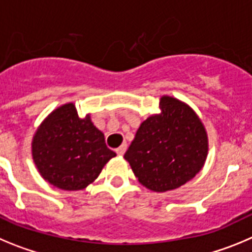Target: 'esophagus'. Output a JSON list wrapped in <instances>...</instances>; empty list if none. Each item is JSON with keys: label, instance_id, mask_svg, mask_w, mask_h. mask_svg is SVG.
<instances>
[{"label": "esophagus", "instance_id": "esophagus-1", "mask_svg": "<svg viewBox=\"0 0 252 252\" xmlns=\"http://www.w3.org/2000/svg\"><path fill=\"white\" fill-rule=\"evenodd\" d=\"M126 143H123V144H122V146L119 147V148L115 149L117 154H119V156H123V154L126 153Z\"/></svg>", "mask_w": 252, "mask_h": 252}]
</instances>
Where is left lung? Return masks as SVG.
Here are the masks:
<instances>
[{
	"label": "left lung",
	"instance_id": "8db88e82",
	"mask_svg": "<svg viewBox=\"0 0 252 252\" xmlns=\"http://www.w3.org/2000/svg\"><path fill=\"white\" fill-rule=\"evenodd\" d=\"M160 114L140 124L124 158L144 187L154 192L176 189L205 164L207 133L196 113L181 100L162 96Z\"/></svg>",
	"mask_w": 252,
	"mask_h": 252
}]
</instances>
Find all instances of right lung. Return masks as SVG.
<instances>
[{
	"label": "right lung",
	"instance_id": "right-lung-1",
	"mask_svg": "<svg viewBox=\"0 0 252 252\" xmlns=\"http://www.w3.org/2000/svg\"><path fill=\"white\" fill-rule=\"evenodd\" d=\"M115 156L90 115L79 118L72 103L54 110L33 135L32 158L38 172L65 191H79L94 182Z\"/></svg>",
	"mask_w": 252,
	"mask_h": 252
}]
</instances>
